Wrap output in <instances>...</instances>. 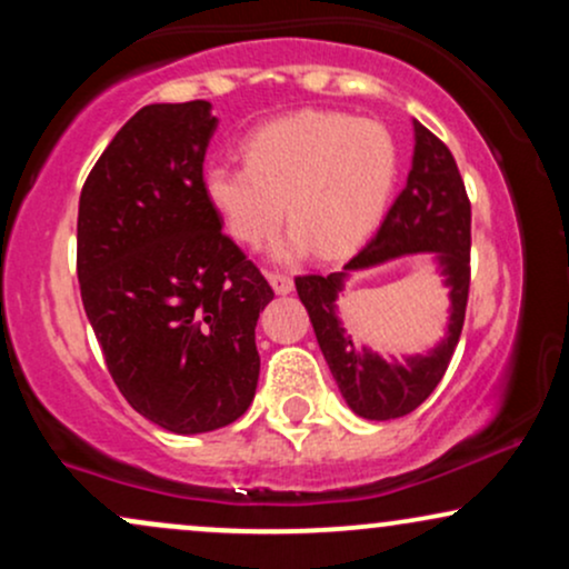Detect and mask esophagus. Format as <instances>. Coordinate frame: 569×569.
I'll use <instances>...</instances> for the list:
<instances>
[{"label": "esophagus", "instance_id": "obj_1", "mask_svg": "<svg viewBox=\"0 0 569 569\" xmlns=\"http://www.w3.org/2000/svg\"><path fill=\"white\" fill-rule=\"evenodd\" d=\"M267 280L276 289V293H291L293 291V280L286 276V272H267Z\"/></svg>", "mask_w": 569, "mask_h": 569}]
</instances>
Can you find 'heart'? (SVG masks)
I'll return each instance as SVG.
<instances>
[{"mask_svg":"<svg viewBox=\"0 0 569 569\" xmlns=\"http://www.w3.org/2000/svg\"><path fill=\"white\" fill-rule=\"evenodd\" d=\"M398 179V147L375 120L342 112H297L246 136L243 162L202 171V198L230 238L262 246L280 217L291 230L280 257L316 248L342 257L380 224Z\"/></svg>","mask_w":569,"mask_h":569,"instance_id":"obj_1","label":"heart"}]
</instances>
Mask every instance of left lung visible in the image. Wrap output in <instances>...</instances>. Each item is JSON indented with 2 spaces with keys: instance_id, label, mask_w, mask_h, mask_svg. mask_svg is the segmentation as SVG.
<instances>
[{
  "instance_id": "left-lung-1",
  "label": "left lung",
  "mask_w": 569,
  "mask_h": 569,
  "mask_svg": "<svg viewBox=\"0 0 569 569\" xmlns=\"http://www.w3.org/2000/svg\"><path fill=\"white\" fill-rule=\"evenodd\" d=\"M409 252H433L440 262L453 302L448 337L426 357L385 362L368 349H356L343 335L336 316V297L350 271ZM293 283L339 393L358 417L396 420L420 407L452 361L471 289V200L447 143L415 120V158L407 187L390 206L375 238L342 267V272L299 276Z\"/></svg>"
}]
</instances>
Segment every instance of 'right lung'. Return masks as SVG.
<instances>
[{"instance_id":"add662e5","label":"right lung","mask_w":569,"mask_h":569,"mask_svg":"<svg viewBox=\"0 0 569 569\" xmlns=\"http://www.w3.org/2000/svg\"><path fill=\"white\" fill-rule=\"evenodd\" d=\"M208 101L149 103L84 179L77 278L107 369L171 433L230 426L259 382L253 329L276 293L202 198Z\"/></svg>"}]
</instances>
